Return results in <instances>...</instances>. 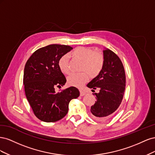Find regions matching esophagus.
Segmentation results:
<instances>
[{"instance_id": "esophagus-1", "label": "esophagus", "mask_w": 155, "mask_h": 155, "mask_svg": "<svg viewBox=\"0 0 155 155\" xmlns=\"http://www.w3.org/2000/svg\"><path fill=\"white\" fill-rule=\"evenodd\" d=\"M86 94V92H84V91H80V96H84V95H85Z\"/></svg>"}]
</instances>
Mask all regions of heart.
I'll return each instance as SVG.
<instances>
[{
	"instance_id": "obj_1",
	"label": "heart",
	"mask_w": 155,
	"mask_h": 155,
	"mask_svg": "<svg viewBox=\"0 0 155 155\" xmlns=\"http://www.w3.org/2000/svg\"><path fill=\"white\" fill-rule=\"evenodd\" d=\"M72 57L81 61L80 71L79 74H72L67 78V83L70 86L80 88L91 78H95L101 72L105 64L104 55L101 51H94L92 48L78 46L70 54ZM58 66L63 74H68V58L64 55L58 61Z\"/></svg>"
}]
</instances>
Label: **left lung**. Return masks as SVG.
I'll list each match as a JSON object with an SVG mask.
<instances>
[{
    "label": "left lung",
    "instance_id": "left-lung-1",
    "mask_svg": "<svg viewBox=\"0 0 155 155\" xmlns=\"http://www.w3.org/2000/svg\"><path fill=\"white\" fill-rule=\"evenodd\" d=\"M105 64L101 72L89 83L88 88H99L94 93L97 101L91 108L93 118L104 121L109 119L122 101L126 83L125 69L120 58L110 49L104 50ZM94 91V90H92Z\"/></svg>",
    "mask_w": 155,
    "mask_h": 155
}]
</instances>
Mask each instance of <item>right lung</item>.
I'll return each mask as SVG.
<instances>
[{
	"label": "right lung",
	"mask_w": 155,
	"mask_h": 155,
	"mask_svg": "<svg viewBox=\"0 0 155 155\" xmlns=\"http://www.w3.org/2000/svg\"><path fill=\"white\" fill-rule=\"evenodd\" d=\"M72 50L68 45H50L34 51L26 61L23 83L25 94L37 118L45 122L62 119L68 111L70 101L79 96L74 87L55 92L67 82L58 66L61 56Z\"/></svg>",
	"instance_id": "add662e5"
}]
</instances>
